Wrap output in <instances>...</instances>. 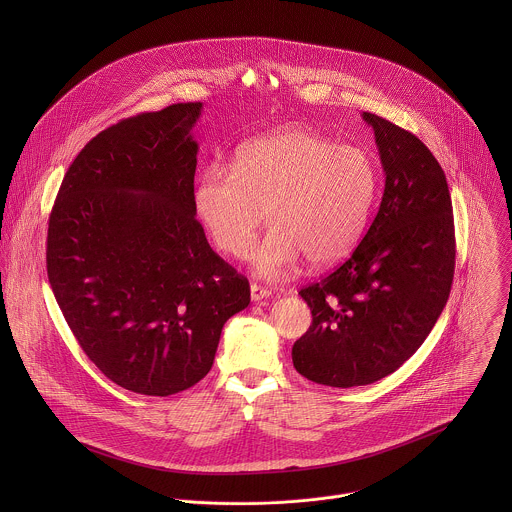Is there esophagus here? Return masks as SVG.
Wrapping results in <instances>:
<instances>
[{"label": "esophagus", "mask_w": 512, "mask_h": 512, "mask_svg": "<svg viewBox=\"0 0 512 512\" xmlns=\"http://www.w3.org/2000/svg\"><path fill=\"white\" fill-rule=\"evenodd\" d=\"M272 295V292L268 290V288H262V286H258V284H252L250 286V297H252V301H262V299H268Z\"/></svg>", "instance_id": "1"}]
</instances>
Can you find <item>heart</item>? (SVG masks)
<instances>
[{"mask_svg": "<svg viewBox=\"0 0 512 512\" xmlns=\"http://www.w3.org/2000/svg\"><path fill=\"white\" fill-rule=\"evenodd\" d=\"M378 191V169L363 147L337 146L305 128L256 138L232 167L211 163L193 203L213 242L244 256L264 220L268 234L252 252L262 278H280L305 256L311 266L343 260L361 240Z\"/></svg>", "mask_w": 512, "mask_h": 512, "instance_id": "obj_1", "label": "heart"}]
</instances>
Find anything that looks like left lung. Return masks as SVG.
<instances>
[{"mask_svg":"<svg viewBox=\"0 0 512 512\" xmlns=\"http://www.w3.org/2000/svg\"><path fill=\"white\" fill-rule=\"evenodd\" d=\"M386 175L378 213L351 258L299 295L309 331L295 370L317 384H372L426 341L449 297L455 232L445 173L414 134L363 112Z\"/></svg>","mask_w":512,"mask_h":512,"instance_id":"1","label":"left lung"}]
</instances>
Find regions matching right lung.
<instances>
[{"label":"right lung","instance_id":"right-lung-1","mask_svg":"<svg viewBox=\"0 0 512 512\" xmlns=\"http://www.w3.org/2000/svg\"><path fill=\"white\" fill-rule=\"evenodd\" d=\"M201 102L122 120L76 155L49 217L47 274L86 357L118 386L169 396L211 370L248 280L195 219Z\"/></svg>","mask_w":512,"mask_h":512}]
</instances>
